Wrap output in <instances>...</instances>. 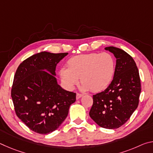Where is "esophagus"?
Segmentation results:
<instances>
[{
	"label": "esophagus",
	"instance_id": "obj_1",
	"mask_svg": "<svg viewBox=\"0 0 153 153\" xmlns=\"http://www.w3.org/2000/svg\"><path fill=\"white\" fill-rule=\"evenodd\" d=\"M82 96H83L82 94H80V93H77V94H76V98H77V99H79V98H81V97H82Z\"/></svg>",
	"mask_w": 153,
	"mask_h": 153
}]
</instances>
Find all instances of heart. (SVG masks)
I'll return each mask as SVG.
<instances>
[{
	"label": "heart",
	"mask_w": 153,
	"mask_h": 153,
	"mask_svg": "<svg viewBox=\"0 0 153 153\" xmlns=\"http://www.w3.org/2000/svg\"><path fill=\"white\" fill-rule=\"evenodd\" d=\"M67 67L59 70L61 81L67 88H74L81 77L84 89L98 92L108 86L113 79L115 60L108 53H93L74 56L67 61Z\"/></svg>",
	"instance_id": "obj_1"
}]
</instances>
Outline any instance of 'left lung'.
<instances>
[{
    "label": "left lung",
    "instance_id": "left-lung-1",
    "mask_svg": "<svg viewBox=\"0 0 153 153\" xmlns=\"http://www.w3.org/2000/svg\"><path fill=\"white\" fill-rule=\"evenodd\" d=\"M105 49L115 56V74L107 88L93 95L89 115L102 128L116 129L123 126L138 107L140 79L135 61L129 54L114 46Z\"/></svg>",
    "mask_w": 153,
    "mask_h": 153
}]
</instances>
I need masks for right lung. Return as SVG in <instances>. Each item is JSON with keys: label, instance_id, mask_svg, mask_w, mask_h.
<instances>
[{"label": "right lung", "instance_id": "obj_1", "mask_svg": "<svg viewBox=\"0 0 153 153\" xmlns=\"http://www.w3.org/2000/svg\"><path fill=\"white\" fill-rule=\"evenodd\" d=\"M67 54L41 52L24 60L15 72L11 88L15 113L36 133L56 130L76 100V93L62 88L55 76L56 65Z\"/></svg>", "mask_w": 153, "mask_h": 153}]
</instances>
